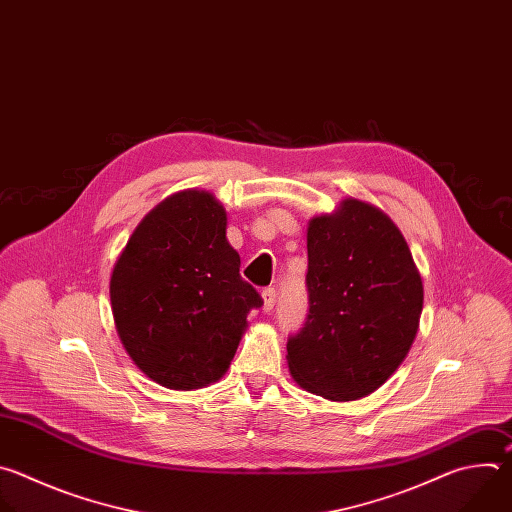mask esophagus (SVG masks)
I'll use <instances>...</instances> for the list:
<instances>
[{"mask_svg": "<svg viewBox=\"0 0 512 512\" xmlns=\"http://www.w3.org/2000/svg\"><path fill=\"white\" fill-rule=\"evenodd\" d=\"M262 298H264V313H270L276 304V288H264L262 290Z\"/></svg>", "mask_w": 512, "mask_h": 512, "instance_id": "34e87169", "label": "esophagus"}]
</instances>
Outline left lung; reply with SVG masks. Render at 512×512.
<instances>
[{"instance_id":"8db88e82","label":"left lung","mask_w":512,"mask_h":512,"mask_svg":"<svg viewBox=\"0 0 512 512\" xmlns=\"http://www.w3.org/2000/svg\"><path fill=\"white\" fill-rule=\"evenodd\" d=\"M309 315L288 337L294 381L333 401H351L383 385L410 351L422 317L424 286L395 224L359 199L313 218Z\"/></svg>"}]
</instances>
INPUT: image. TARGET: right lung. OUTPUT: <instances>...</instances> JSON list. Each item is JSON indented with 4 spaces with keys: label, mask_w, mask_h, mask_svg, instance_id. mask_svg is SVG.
<instances>
[{
    "label": "right lung",
    "mask_w": 512,
    "mask_h": 512,
    "mask_svg": "<svg viewBox=\"0 0 512 512\" xmlns=\"http://www.w3.org/2000/svg\"><path fill=\"white\" fill-rule=\"evenodd\" d=\"M226 224V210L212 193H175L145 216L115 264L117 333L135 365L163 387L218 381L250 311L264 304L240 276Z\"/></svg>",
    "instance_id": "1"
}]
</instances>
